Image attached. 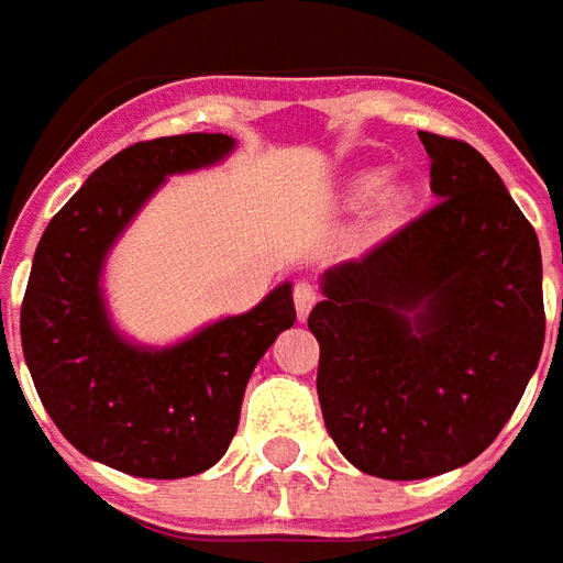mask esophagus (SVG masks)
I'll use <instances>...</instances> for the list:
<instances>
[{
    "label": "esophagus",
    "mask_w": 563,
    "mask_h": 563,
    "mask_svg": "<svg viewBox=\"0 0 563 563\" xmlns=\"http://www.w3.org/2000/svg\"><path fill=\"white\" fill-rule=\"evenodd\" d=\"M316 300H319V291H316L310 282H300V285L294 288V307H297V316H300V319H307V313L316 307Z\"/></svg>",
    "instance_id": "esophagus-1"
}]
</instances>
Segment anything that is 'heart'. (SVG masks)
I'll return each instance as SVG.
<instances>
[{
    "instance_id": "b5f03b06",
    "label": "heart",
    "mask_w": 563,
    "mask_h": 563,
    "mask_svg": "<svg viewBox=\"0 0 563 563\" xmlns=\"http://www.w3.org/2000/svg\"><path fill=\"white\" fill-rule=\"evenodd\" d=\"M378 190V178H366V181H360V197H373Z\"/></svg>"
}]
</instances>
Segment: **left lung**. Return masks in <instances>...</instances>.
<instances>
[{"label": "left lung", "instance_id": "1", "mask_svg": "<svg viewBox=\"0 0 563 563\" xmlns=\"http://www.w3.org/2000/svg\"><path fill=\"white\" fill-rule=\"evenodd\" d=\"M422 216L322 275V420L351 464L426 479L479 457L527 391L545 344L542 253L498 172L464 141L420 131Z\"/></svg>", "mask_w": 563, "mask_h": 563}]
</instances>
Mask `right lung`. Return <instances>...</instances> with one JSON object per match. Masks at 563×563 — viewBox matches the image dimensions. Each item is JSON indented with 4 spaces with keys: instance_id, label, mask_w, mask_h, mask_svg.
Returning <instances> with one entry per match:
<instances>
[{
    "instance_id": "obj_1",
    "label": "right lung",
    "mask_w": 563,
    "mask_h": 563,
    "mask_svg": "<svg viewBox=\"0 0 563 563\" xmlns=\"http://www.w3.org/2000/svg\"><path fill=\"white\" fill-rule=\"evenodd\" d=\"M228 134H178L115 153L46 225L21 344L36 395L80 454L146 479L203 473L228 451L253 366L294 325L291 285L165 351L115 335L99 294L102 260L165 175L219 163Z\"/></svg>"
}]
</instances>
